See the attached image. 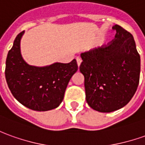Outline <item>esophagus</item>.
<instances>
[{
	"label": "esophagus",
	"instance_id": "1",
	"mask_svg": "<svg viewBox=\"0 0 145 145\" xmlns=\"http://www.w3.org/2000/svg\"><path fill=\"white\" fill-rule=\"evenodd\" d=\"M76 60H77V63H78V66L79 67L80 64H81V63H82V59L80 58V57H77V58H76Z\"/></svg>",
	"mask_w": 145,
	"mask_h": 145
}]
</instances>
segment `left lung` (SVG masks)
<instances>
[{
    "mask_svg": "<svg viewBox=\"0 0 145 145\" xmlns=\"http://www.w3.org/2000/svg\"><path fill=\"white\" fill-rule=\"evenodd\" d=\"M112 29L116 31L115 39L108 45L81 54L86 101L100 112L123 108L139 84L140 57L133 37L118 25Z\"/></svg>",
    "mask_w": 145,
    "mask_h": 145,
    "instance_id": "obj_1",
    "label": "left lung"
}]
</instances>
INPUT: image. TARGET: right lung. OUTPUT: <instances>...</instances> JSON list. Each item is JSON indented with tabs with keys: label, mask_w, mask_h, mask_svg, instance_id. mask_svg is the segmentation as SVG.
Returning <instances> with one entry per match:
<instances>
[{
	"label": "right lung",
	"mask_w": 145,
	"mask_h": 145,
	"mask_svg": "<svg viewBox=\"0 0 145 145\" xmlns=\"http://www.w3.org/2000/svg\"><path fill=\"white\" fill-rule=\"evenodd\" d=\"M16 36L6 59L5 78L13 97L31 110L49 111L57 108L73 74L78 71L76 59L68 63H55L46 67H34L24 61L20 52V40Z\"/></svg>",
	"instance_id": "right-lung-1"
}]
</instances>
